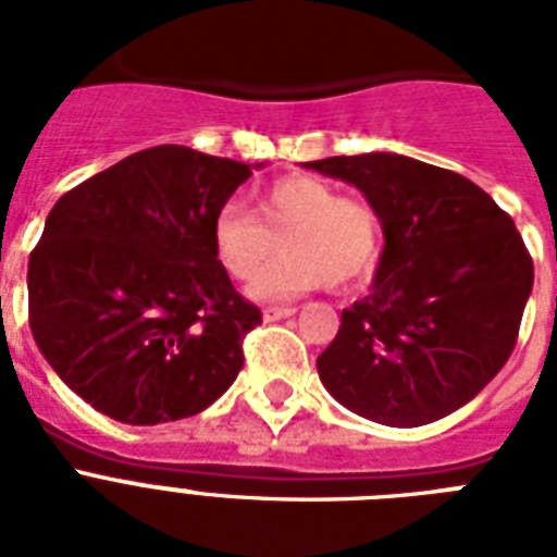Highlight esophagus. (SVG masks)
Instances as JSON below:
<instances>
[{"label": "esophagus", "mask_w": 557, "mask_h": 557, "mask_svg": "<svg viewBox=\"0 0 557 557\" xmlns=\"http://www.w3.org/2000/svg\"><path fill=\"white\" fill-rule=\"evenodd\" d=\"M295 312V306H265V309H262V318H265V321H280V318H288V314Z\"/></svg>", "instance_id": "esophagus-1"}]
</instances>
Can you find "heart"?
<instances>
[{
	"instance_id": "1",
	"label": "heart",
	"mask_w": 557,
	"mask_h": 557,
	"mask_svg": "<svg viewBox=\"0 0 557 557\" xmlns=\"http://www.w3.org/2000/svg\"><path fill=\"white\" fill-rule=\"evenodd\" d=\"M284 239V257L253 280L260 300H288L326 283H364L381 260L384 227L361 196H341L323 178L292 173L253 193L251 213L225 201L210 222L213 257L227 277L251 280Z\"/></svg>"
}]
</instances>
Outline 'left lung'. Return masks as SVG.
Returning <instances> with one entry per match:
<instances>
[{
	"label": "left lung",
	"mask_w": 557,
	"mask_h": 557,
	"mask_svg": "<svg viewBox=\"0 0 557 557\" xmlns=\"http://www.w3.org/2000/svg\"><path fill=\"white\" fill-rule=\"evenodd\" d=\"M306 168L356 185L384 227L372 292L318 356L326 389L389 428L468 405L509 361L535 280L509 213L454 170L393 152Z\"/></svg>",
	"instance_id": "left-lung-1"
}]
</instances>
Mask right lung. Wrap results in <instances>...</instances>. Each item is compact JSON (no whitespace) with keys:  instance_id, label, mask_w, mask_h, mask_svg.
Returning <instances> with one entry per match:
<instances>
[{"instance_id":"add662e5","label":"right lung","mask_w":557,"mask_h":557,"mask_svg":"<svg viewBox=\"0 0 557 557\" xmlns=\"http://www.w3.org/2000/svg\"><path fill=\"white\" fill-rule=\"evenodd\" d=\"M243 161L161 144L60 196L28 260L39 352L95 410L161 424L210 407L262 312L213 257L210 222Z\"/></svg>"}]
</instances>
